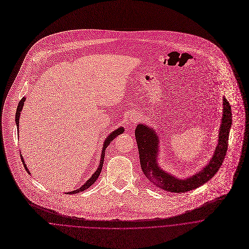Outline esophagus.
Segmentation results:
<instances>
[{
	"label": "esophagus",
	"mask_w": 249,
	"mask_h": 249,
	"mask_svg": "<svg viewBox=\"0 0 249 249\" xmlns=\"http://www.w3.org/2000/svg\"><path fill=\"white\" fill-rule=\"evenodd\" d=\"M139 121H140V117H139V115L137 113H133V114L130 115V117H129V122L130 123L136 124Z\"/></svg>",
	"instance_id": "34e87169"
}]
</instances>
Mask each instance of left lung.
Here are the masks:
<instances>
[{
  "instance_id": "obj_1",
  "label": "left lung",
  "mask_w": 249,
  "mask_h": 249,
  "mask_svg": "<svg viewBox=\"0 0 249 249\" xmlns=\"http://www.w3.org/2000/svg\"><path fill=\"white\" fill-rule=\"evenodd\" d=\"M231 127V109L223 97V115L218 135V144L208 164L191 177L178 178L161 168L159 164L160 138L158 132L147 124H139L135 128L141 169L147 178L156 186L175 193L186 192L210 180L219 171L228 150L229 134Z\"/></svg>"
}]
</instances>
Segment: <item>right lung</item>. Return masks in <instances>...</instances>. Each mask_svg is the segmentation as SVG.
I'll return each instance as SVG.
<instances>
[{"label": "right lung", "instance_id": "obj_1", "mask_svg": "<svg viewBox=\"0 0 249 249\" xmlns=\"http://www.w3.org/2000/svg\"><path fill=\"white\" fill-rule=\"evenodd\" d=\"M25 99H26V97H23V98L21 99V100L19 101L18 106V109H17V113H16V124H17V127H18V126H19V118H20V113H21V110H22V108H23V106H24ZM124 131V128L123 126H120V127H118L116 130L112 131V132H111V133L106 137V139H105V141H104V143H103V146H102L101 159H100V164H99L98 169H97V170L94 172V174H93V175L88 178V180H86V181H85V183H83L79 188H77V189H75V190H72V191H70V192H67V193H69V194H75V193H79V192H81V191H83V190H85V189L89 188V187H90V186H91V185L96 181V179L98 178L99 175H100L101 170H102V167H103L106 148L109 146V144L111 143V141H113V140H114L118 135L122 134ZM21 160H22V164H23V166H24V168H25L26 172L30 175L29 170H28V168L26 167V165H25V163H24V160H23L22 155H21Z\"/></svg>", "mask_w": 249, "mask_h": 249}]
</instances>
